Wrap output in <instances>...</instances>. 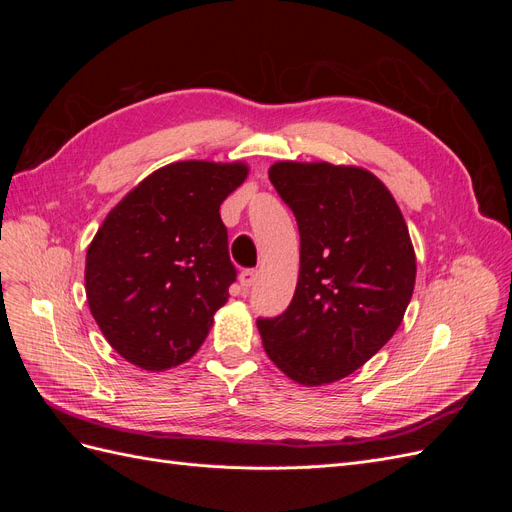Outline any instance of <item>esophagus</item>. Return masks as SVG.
I'll return each mask as SVG.
<instances>
[{
	"label": "esophagus",
	"instance_id": "esophagus-1",
	"mask_svg": "<svg viewBox=\"0 0 512 512\" xmlns=\"http://www.w3.org/2000/svg\"><path fill=\"white\" fill-rule=\"evenodd\" d=\"M256 280H258V271L256 269H245L239 275V282H241L243 288H252L256 284Z\"/></svg>",
	"mask_w": 512,
	"mask_h": 512
}]
</instances>
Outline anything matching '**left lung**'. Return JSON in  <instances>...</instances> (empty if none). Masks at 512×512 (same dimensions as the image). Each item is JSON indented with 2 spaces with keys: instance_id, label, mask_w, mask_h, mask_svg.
Returning <instances> with one entry per match:
<instances>
[{
  "instance_id": "left-lung-1",
  "label": "left lung",
  "mask_w": 512,
  "mask_h": 512,
  "mask_svg": "<svg viewBox=\"0 0 512 512\" xmlns=\"http://www.w3.org/2000/svg\"><path fill=\"white\" fill-rule=\"evenodd\" d=\"M269 179L297 218L301 269L286 312L256 320L262 346L294 382L331 384L365 365L404 320L416 280L408 226L365 168L275 162Z\"/></svg>"
}]
</instances>
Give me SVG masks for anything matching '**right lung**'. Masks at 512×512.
<instances>
[{
	"label": "right lung",
	"mask_w": 512,
	"mask_h": 512,
	"mask_svg": "<svg viewBox=\"0 0 512 512\" xmlns=\"http://www.w3.org/2000/svg\"><path fill=\"white\" fill-rule=\"evenodd\" d=\"M243 162L188 160L143 179L106 215L87 250L91 316L123 359L164 371L196 354L237 269L220 205Z\"/></svg>",
	"instance_id": "1"
}]
</instances>
